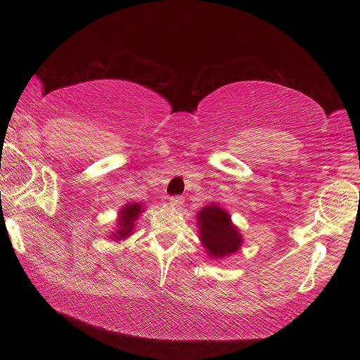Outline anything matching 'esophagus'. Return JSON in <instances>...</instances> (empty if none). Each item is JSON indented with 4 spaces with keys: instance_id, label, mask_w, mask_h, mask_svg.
I'll list each match as a JSON object with an SVG mask.
<instances>
[{
    "instance_id": "1",
    "label": "esophagus",
    "mask_w": 360,
    "mask_h": 360,
    "mask_svg": "<svg viewBox=\"0 0 360 360\" xmlns=\"http://www.w3.org/2000/svg\"><path fill=\"white\" fill-rule=\"evenodd\" d=\"M168 203L172 205V206H174V208H178V206H181L182 203H184V198H182L181 195H174V197H169Z\"/></svg>"
}]
</instances>
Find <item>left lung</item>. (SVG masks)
<instances>
[{
	"label": "left lung",
	"instance_id": "obj_1",
	"mask_svg": "<svg viewBox=\"0 0 360 360\" xmlns=\"http://www.w3.org/2000/svg\"><path fill=\"white\" fill-rule=\"evenodd\" d=\"M200 238L211 257H225L238 251L243 238L238 229L231 225L227 211L219 205H210L198 212Z\"/></svg>",
	"mask_w": 360,
	"mask_h": 360
}]
</instances>
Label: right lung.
Returning <instances> with one entry per match:
<instances>
[{
	"instance_id": "right-lung-1",
	"label": "right lung",
	"mask_w": 360,
	"mask_h": 360,
	"mask_svg": "<svg viewBox=\"0 0 360 360\" xmlns=\"http://www.w3.org/2000/svg\"><path fill=\"white\" fill-rule=\"evenodd\" d=\"M141 211H143L141 205H138V203L127 205L125 208L120 211V229L117 230V233L112 235L114 238H117V240L127 238V236L131 233L133 225H135L136 217L141 214Z\"/></svg>"
}]
</instances>
